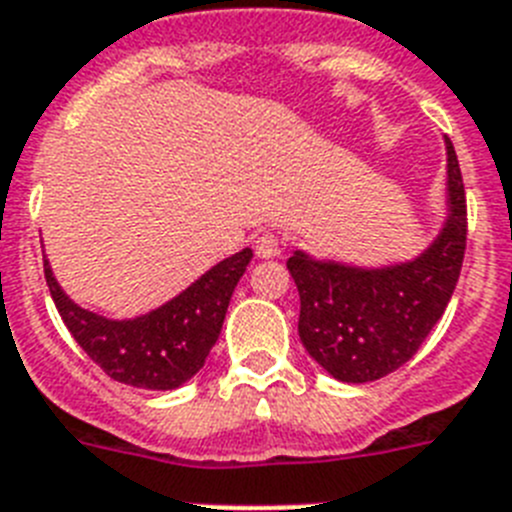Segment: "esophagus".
I'll use <instances>...</instances> for the list:
<instances>
[{"label":"esophagus","mask_w":512,"mask_h":512,"mask_svg":"<svg viewBox=\"0 0 512 512\" xmlns=\"http://www.w3.org/2000/svg\"><path fill=\"white\" fill-rule=\"evenodd\" d=\"M255 252H257V257H262V260H273V257H281L283 239L275 237L273 231H265L262 237H257Z\"/></svg>","instance_id":"obj_1"}]
</instances>
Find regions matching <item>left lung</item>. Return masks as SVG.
<instances>
[{"instance_id":"left-lung-1","label":"left lung","mask_w":512,"mask_h":512,"mask_svg":"<svg viewBox=\"0 0 512 512\" xmlns=\"http://www.w3.org/2000/svg\"><path fill=\"white\" fill-rule=\"evenodd\" d=\"M446 219L412 260L379 268L317 260L296 250L288 273L299 288L306 353L345 384L384 379L417 353L443 317L466 250V195L446 136Z\"/></svg>"}]
</instances>
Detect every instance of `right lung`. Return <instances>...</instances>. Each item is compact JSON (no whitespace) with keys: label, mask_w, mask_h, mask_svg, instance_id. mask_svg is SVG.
<instances>
[{"label":"right lung","mask_w":512,"mask_h":512,"mask_svg":"<svg viewBox=\"0 0 512 512\" xmlns=\"http://www.w3.org/2000/svg\"><path fill=\"white\" fill-rule=\"evenodd\" d=\"M250 260L252 250L244 247L216 262L175 299L131 319L102 317L74 304L48 260H43V273L66 330L110 379L136 389L167 391L190 381L203 368L221 335L231 293Z\"/></svg>","instance_id":"1"}]
</instances>
